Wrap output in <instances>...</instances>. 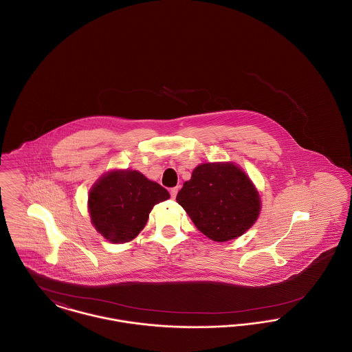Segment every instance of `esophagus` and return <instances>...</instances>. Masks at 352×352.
Returning <instances> with one entry per match:
<instances>
[{
    "mask_svg": "<svg viewBox=\"0 0 352 352\" xmlns=\"http://www.w3.org/2000/svg\"><path fill=\"white\" fill-rule=\"evenodd\" d=\"M177 194H178V187H173V188L170 190V197H171V199H175Z\"/></svg>",
    "mask_w": 352,
    "mask_h": 352,
    "instance_id": "obj_1",
    "label": "esophagus"
}]
</instances>
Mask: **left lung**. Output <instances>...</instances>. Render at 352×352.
Instances as JSON below:
<instances>
[{
    "label": "left lung",
    "mask_w": 352,
    "mask_h": 352,
    "mask_svg": "<svg viewBox=\"0 0 352 352\" xmlns=\"http://www.w3.org/2000/svg\"><path fill=\"white\" fill-rule=\"evenodd\" d=\"M177 201L201 234L219 243L247 232L261 211L257 188L234 162L198 165Z\"/></svg>",
    "instance_id": "8db88e82"
}]
</instances>
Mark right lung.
<instances>
[{
  "mask_svg": "<svg viewBox=\"0 0 352 352\" xmlns=\"http://www.w3.org/2000/svg\"><path fill=\"white\" fill-rule=\"evenodd\" d=\"M170 198L168 190L137 170H111L89 190L88 212L96 231L115 244L133 240L151 208Z\"/></svg>",
  "mask_w": 352,
  "mask_h": 352,
  "instance_id": "right-lung-1",
  "label": "right lung"
}]
</instances>
